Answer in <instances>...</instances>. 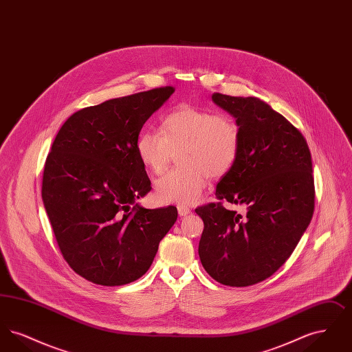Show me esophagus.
Masks as SVG:
<instances>
[{
  "label": "esophagus",
  "mask_w": 352,
  "mask_h": 352,
  "mask_svg": "<svg viewBox=\"0 0 352 352\" xmlns=\"http://www.w3.org/2000/svg\"><path fill=\"white\" fill-rule=\"evenodd\" d=\"M178 214H179V217H186V215H188L190 212H191V210L187 207V206H184V204H178Z\"/></svg>",
  "instance_id": "esophagus-1"
}]
</instances>
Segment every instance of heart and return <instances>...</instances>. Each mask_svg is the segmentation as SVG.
<instances>
[{
	"mask_svg": "<svg viewBox=\"0 0 352 352\" xmlns=\"http://www.w3.org/2000/svg\"><path fill=\"white\" fill-rule=\"evenodd\" d=\"M135 151L141 164L160 174L178 151L179 168L162 175L154 186L161 203L194 204L207 178L219 179L234 168L240 151V129L227 113L182 105L162 120L161 131L138 134Z\"/></svg>",
	"mask_w": 352,
	"mask_h": 352,
	"instance_id": "b5f03b06",
	"label": "heart"
}]
</instances>
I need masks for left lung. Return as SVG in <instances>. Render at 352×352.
<instances>
[{"instance_id": "8db88e82", "label": "left lung", "mask_w": 352, "mask_h": 352, "mask_svg": "<svg viewBox=\"0 0 352 352\" xmlns=\"http://www.w3.org/2000/svg\"><path fill=\"white\" fill-rule=\"evenodd\" d=\"M240 129L237 161L217 186V199L195 208L204 223L199 257L220 284L250 286L284 265L314 212L311 154L301 132L267 102L215 92ZM248 207L243 217L222 201Z\"/></svg>"}]
</instances>
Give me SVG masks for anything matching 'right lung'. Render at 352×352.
I'll return each instance as SVG.
<instances>
[{
    "instance_id": "1",
    "label": "right lung",
    "mask_w": 352,
    "mask_h": 352,
    "mask_svg": "<svg viewBox=\"0 0 352 352\" xmlns=\"http://www.w3.org/2000/svg\"><path fill=\"white\" fill-rule=\"evenodd\" d=\"M174 91L160 87L83 108L52 142L43 204L63 258L94 284L120 286L144 276L177 220L174 206L148 210L135 203L151 188L137 137Z\"/></svg>"
}]
</instances>
